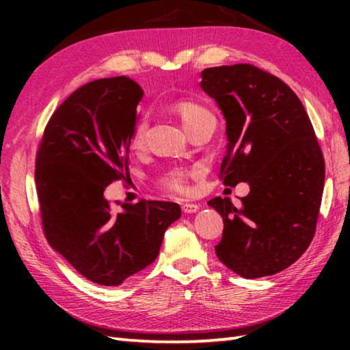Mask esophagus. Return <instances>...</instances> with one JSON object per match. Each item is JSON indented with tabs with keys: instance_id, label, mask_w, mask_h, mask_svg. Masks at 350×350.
Wrapping results in <instances>:
<instances>
[{
	"instance_id": "34e87169",
	"label": "esophagus",
	"mask_w": 350,
	"mask_h": 350,
	"mask_svg": "<svg viewBox=\"0 0 350 350\" xmlns=\"http://www.w3.org/2000/svg\"><path fill=\"white\" fill-rule=\"evenodd\" d=\"M198 209H200V206L194 204V203H183L182 204V211L185 213H196Z\"/></svg>"
}]
</instances>
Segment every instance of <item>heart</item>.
Returning a JSON list of instances; mask_svg holds the SVG:
<instances>
[{
	"mask_svg": "<svg viewBox=\"0 0 350 350\" xmlns=\"http://www.w3.org/2000/svg\"><path fill=\"white\" fill-rule=\"evenodd\" d=\"M170 108L180 117L185 129L188 132H192L194 129L200 128L202 124L213 120V116L209 109L191 99H176L171 102ZM146 133H147V122L144 118H139V120L135 123V126H133L132 133H131V147L135 148V150H139V148L144 146ZM163 183H165V187L170 191L180 192V194H185V192L189 191L188 173H185V171H180V170L170 173L165 177V182Z\"/></svg>",
	"mask_w": 350,
	"mask_h": 350,
	"instance_id": "heart-1",
	"label": "heart"
}]
</instances>
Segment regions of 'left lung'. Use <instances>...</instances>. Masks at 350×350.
Segmentation results:
<instances>
[{
    "mask_svg": "<svg viewBox=\"0 0 350 350\" xmlns=\"http://www.w3.org/2000/svg\"><path fill=\"white\" fill-rule=\"evenodd\" d=\"M202 78L227 124L219 177L227 187L250 185L241 206L209 202L224 221L217 256L243 278L284 271L313 241L322 203L325 161L313 124L292 88L256 66L209 68Z\"/></svg>",
    "mask_w": 350,
    "mask_h": 350,
    "instance_id": "8db88e82",
    "label": "left lung"
}]
</instances>
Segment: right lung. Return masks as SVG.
Here are the masks:
<instances>
[{
    "mask_svg": "<svg viewBox=\"0 0 350 350\" xmlns=\"http://www.w3.org/2000/svg\"><path fill=\"white\" fill-rule=\"evenodd\" d=\"M143 94L128 77L84 84L51 116L36 154L44 236L102 286H120L152 265L165 230L182 215L177 203L146 200L116 209L103 196L114 180H131V133Z\"/></svg>",
    "mask_w": 350,
    "mask_h": 350,
    "instance_id": "1",
    "label": "right lung"
}]
</instances>
